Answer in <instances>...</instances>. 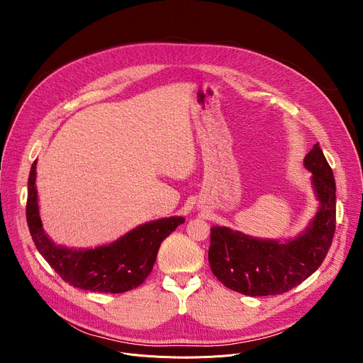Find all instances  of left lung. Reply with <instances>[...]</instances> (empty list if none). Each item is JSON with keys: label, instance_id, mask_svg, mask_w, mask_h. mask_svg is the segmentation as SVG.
<instances>
[{"label": "left lung", "instance_id": "left-lung-1", "mask_svg": "<svg viewBox=\"0 0 363 363\" xmlns=\"http://www.w3.org/2000/svg\"><path fill=\"white\" fill-rule=\"evenodd\" d=\"M319 201L313 220L297 237L284 241L257 238L228 227L211 228L208 262L214 276L245 296L281 294L323 263L336 228V184L333 171L316 143L304 157Z\"/></svg>", "mask_w": 363, "mask_h": 363}]
</instances>
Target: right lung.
<instances>
[{"instance_id": "add662e5", "label": "right lung", "mask_w": 363, "mask_h": 363, "mask_svg": "<svg viewBox=\"0 0 363 363\" xmlns=\"http://www.w3.org/2000/svg\"><path fill=\"white\" fill-rule=\"evenodd\" d=\"M35 167L28 177L27 224L44 260L70 286L100 293H123L140 286L150 274L161 242L185 223L169 217L145 223L113 242L94 248H69L56 244L43 228L38 213Z\"/></svg>"}]
</instances>
